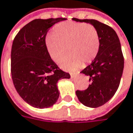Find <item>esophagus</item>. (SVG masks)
I'll list each match as a JSON object with an SVG mask.
<instances>
[{
	"label": "esophagus",
	"mask_w": 133,
	"mask_h": 133,
	"mask_svg": "<svg viewBox=\"0 0 133 133\" xmlns=\"http://www.w3.org/2000/svg\"><path fill=\"white\" fill-rule=\"evenodd\" d=\"M70 76L72 78H75L78 76V73H71L70 74Z\"/></svg>",
	"instance_id": "obj_1"
}]
</instances>
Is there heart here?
<instances>
[{
  "mask_svg": "<svg viewBox=\"0 0 133 133\" xmlns=\"http://www.w3.org/2000/svg\"><path fill=\"white\" fill-rule=\"evenodd\" d=\"M49 57L58 63L67 51L61 66L66 70H75L90 64L97 57L100 49L98 33L93 26L82 22L64 21L58 23L45 40ZM67 49H65V46Z\"/></svg>",
  "mask_w": 133,
  "mask_h": 133,
  "instance_id": "b5f03b06",
  "label": "heart"
}]
</instances>
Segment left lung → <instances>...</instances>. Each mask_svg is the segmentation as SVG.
<instances>
[{"mask_svg":"<svg viewBox=\"0 0 133 133\" xmlns=\"http://www.w3.org/2000/svg\"><path fill=\"white\" fill-rule=\"evenodd\" d=\"M72 20L92 24L99 35L100 49L97 57L81 72L89 77L91 84L84 90L76 91L81 104L98 107L112 98L120 84L124 64L120 41L113 29L97 20L75 18Z\"/></svg>","mask_w":133,"mask_h":133,"instance_id":"left-lung-1","label":"left lung"}]
</instances>
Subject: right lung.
I'll use <instances>...</instances> for the list:
<instances>
[{"mask_svg":"<svg viewBox=\"0 0 133 133\" xmlns=\"http://www.w3.org/2000/svg\"><path fill=\"white\" fill-rule=\"evenodd\" d=\"M66 18L35 19L15 37L11 51V74L19 95L36 108H47L59 97L57 83L69 78L49 55L45 40L54 24Z\"/></svg>","mask_w":133,"mask_h":133,"instance_id":"add662e5","label":"right lung"}]
</instances>
